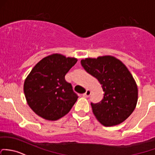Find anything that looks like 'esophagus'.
Returning <instances> with one entry per match:
<instances>
[{
	"instance_id": "34e87169",
	"label": "esophagus",
	"mask_w": 155,
	"mask_h": 155,
	"mask_svg": "<svg viewBox=\"0 0 155 155\" xmlns=\"http://www.w3.org/2000/svg\"><path fill=\"white\" fill-rule=\"evenodd\" d=\"M91 91L90 90H87V91H86V92L84 93V94H83V96H84V97H88L89 96L91 95Z\"/></svg>"
}]
</instances>
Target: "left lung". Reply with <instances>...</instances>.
Returning a JSON list of instances; mask_svg holds the SVG:
<instances>
[{
    "mask_svg": "<svg viewBox=\"0 0 155 155\" xmlns=\"http://www.w3.org/2000/svg\"><path fill=\"white\" fill-rule=\"evenodd\" d=\"M81 64L99 81L104 92L98 103L91 102L93 113L105 126L120 124L132 114L138 99V90L132 75L115 57L85 58Z\"/></svg>",
    "mask_w": 155,
    "mask_h": 155,
    "instance_id": "1",
    "label": "left lung"
}]
</instances>
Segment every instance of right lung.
Segmentation results:
<instances>
[{"instance_id":"add662e5","label":"right lung","mask_w":155,"mask_h":155,"mask_svg":"<svg viewBox=\"0 0 155 155\" xmlns=\"http://www.w3.org/2000/svg\"><path fill=\"white\" fill-rule=\"evenodd\" d=\"M76 62V58L56 53L44 58L32 68L24 91L29 106L37 115L57 120L71 110L78 95L64 76Z\"/></svg>"}]
</instances>
